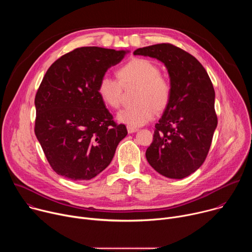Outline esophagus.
Returning a JSON list of instances; mask_svg holds the SVG:
<instances>
[{
	"mask_svg": "<svg viewBox=\"0 0 252 252\" xmlns=\"http://www.w3.org/2000/svg\"><path fill=\"white\" fill-rule=\"evenodd\" d=\"M126 128H127L128 133H132V132H135V131H137V130H138V128H137V127H133V126H126Z\"/></svg>",
	"mask_w": 252,
	"mask_h": 252,
	"instance_id": "esophagus-1",
	"label": "esophagus"
}]
</instances>
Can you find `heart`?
Listing matches in <instances>:
<instances>
[{
  "label": "heart",
  "instance_id": "1",
  "mask_svg": "<svg viewBox=\"0 0 252 252\" xmlns=\"http://www.w3.org/2000/svg\"><path fill=\"white\" fill-rule=\"evenodd\" d=\"M118 78L109 75L100 77L97 94L105 105L118 109L122 101L123 87L137 86L134 97L136 103L124 107L118 114V121L123 124L133 127L146 125L155 118L157 111H163L170 101L171 82L151 60H130L119 68Z\"/></svg>",
  "mask_w": 252,
  "mask_h": 252
}]
</instances>
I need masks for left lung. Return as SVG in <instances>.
I'll list each match as a JSON object with an SVG mask.
<instances>
[{
    "instance_id": "left-lung-1",
    "label": "left lung",
    "mask_w": 252,
    "mask_h": 252,
    "mask_svg": "<svg viewBox=\"0 0 252 252\" xmlns=\"http://www.w3.org/2000/svg\"><path fill=\"white\" fill-rule=\"evenodd\" d=\"M133 55L162 62L172 85L170 101L156 125L147 159L165 177H187L204 162L218 126L212 83L192 55L172 44L140 48Z\"/></svg>"
}]
</instances>
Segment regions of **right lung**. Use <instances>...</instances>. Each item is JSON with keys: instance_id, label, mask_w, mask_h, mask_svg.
Here are the masks:
<instances>
[{"instance_id": "right-lung-1", "label": "right lung", "mask_w": 252, "mask_h": 252, "mask_svg": "<svg viewBox=\"0 0 252 252\" xmlns=\"http://www.w3.org/2000/svg\"><path fill=\"white\" fill-rule=\"evenodd\" d=\"M126 52L82 47L59 58L34 96V134L52 169L89 181L109 165L125 125L117 124L97 94V83Z\"/></svg>"}]
</instances>
